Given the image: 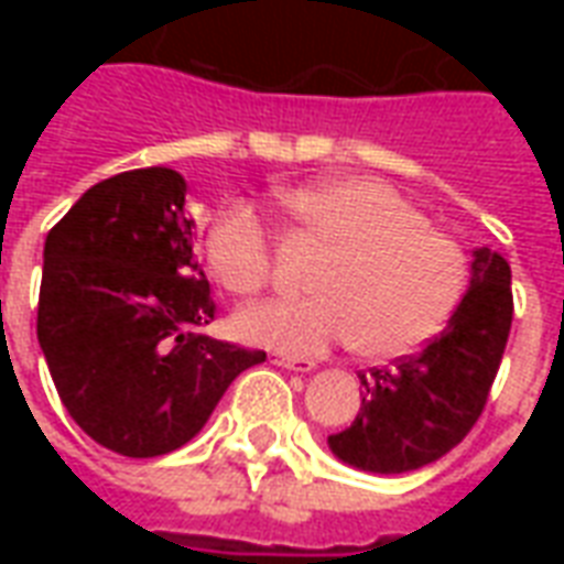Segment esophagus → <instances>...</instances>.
<instances>
[{
    "label": "esophagus",
    "mask_w": 564,
    "mask_h": 564,
    "mask_svg": "<svg viewBox=\"0 0 564 564\" xmlns=\"http://www.w3.org/2000/svg\"><path fill=\"white\" fill-rule=\"evenodd\" d=\"M271 362L281 368H290V371H311V368H317L314 359H299V356H283V354L271 356Z\"/></svg>",
    "instance_id": "obj_1"
}]
</instances>
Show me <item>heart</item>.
<instances>
[{"label":"heart","instance_id":"obj_1","mask_svg":"<svg viewBox=\"0 0 564 564\" xmlns=\"http://www.w3.org/2000/svg\"><path fill=\"white\" fill-rule=\"evenodd\" d=\"M281 202L329 257L311 281L317 295L245 307L235 319L241 338L286 356L350 344L366 359H395L447 326L468 286V259L402 193L371 177H338L290 189ZM205 257L235 295H257L274 271L271 232L247 205L210 223Z\"/></svg>","mask_w":564,"mask_h":564}]
</instances>
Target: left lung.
<instances>
[{"instance_id":"obj_1","label":"left lung","mask_w":564,"mask_h":564,"mask_svg":"<svg viewBox=\"0 0 564 564\" xmlns=\"http://www.w3.org/2000/svg\"><path fill=\"white\" fill-rule=\"evenodd\" d=\"M513 293L508 259L474 250L471 286L447 329L420 354L368 368L362 408L347 429L329 435L332 453L359 471H416L468 435L480 420L508 347Z\"/></svg>"}]
</instances>
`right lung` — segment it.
Segmentation results:
<instances>
[{
  "label": "right lung",
  "mask_w": 564,
  "mask_h": 564,
  "mask_svg": "<svg viewBox=\"0 0 564 564\" xmlns=\"http://www.w3.org/2000/svg\"><path fill=\"white\" fill-rule=\"evenodd\" d=\"M186 181L150 165L90 186L44 241L39 344L68 416L129 459L184 447L262 350L198 335L217 317L193 257Z\"/></svg>",
  "instance_id": "1"
}]
</instances>
